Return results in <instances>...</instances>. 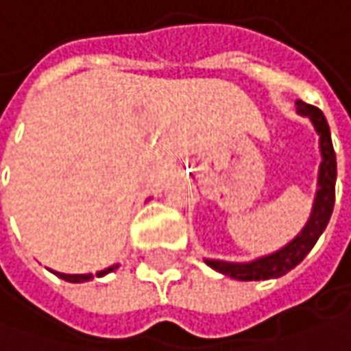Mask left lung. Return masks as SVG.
<instances>
[{"label":"left lung","mask_w":351,"mask_h":351,"mask_svg":"<svg viewBox=\"0 0 351 351\" xmlns=\"http://www.w3.org/2000/svg\"><path fill=\"white\" fill-rule=\"evenodd\" d=\"M296 113L310 119L312 127L316 129L319 136V155L322 162L318 169V191L314 196L312 213L304 228L296 237L292 238L286 246L278 248L276 252H270L266 256H258L248 262H228V260H213L204 258V262L224 276H230L242 282H252V280H270L280 278L288 274L292 268H296L308 252L314 248L322 232L326 230L332 210H334V200H336V153L332 147V134L324 113L318 107L308 105L304 101H296Z\"/></svg>","instance_id":"1"}]
</instances>
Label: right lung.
<instances>
[{"label":"right lung","instance_id":"1","mask_svg":"<svg viewBox=\"0 0 351 351\" xmlns=\"http://www.w3.org/2000/svg\"><path fill=\"white\" fill-rule=\"evenodd\" d=\"M119 268V264H113V266H109V268H105V270H99L97 272V276H105V274H109V272H113ZM55 276H59L61 280H65V282H73V284H81V282H89V280H93V274H63V272H55L51 270Z\"/></svg>","mask_w":351,"mask_h":351}]
</instances>
